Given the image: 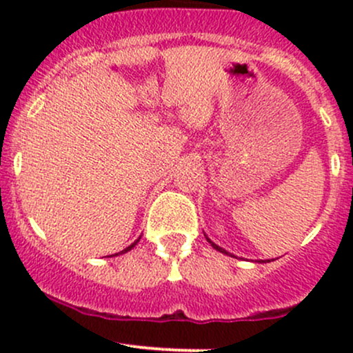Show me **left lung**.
I'll return each mask as SVG.
<instances>
[{"instance_id": "obj_1", "label": "left lung", "mask_w": 353, "mask_h": 353, "mask_svg": "<svg viewBox=\"0 0 353 353\" xmlns=\"http://www.w3.org/2000/svg\"><path fill=\"white\" fill-rule=\"evenodd\" d=\"M208 243H210V244H212V245H213V249H216V251H220V252H223V254H229V252H227V251H225V249H222V248H220V245H216V244H213V243H212V241H210V239H208Z\"/></svg>"}]
</instances>
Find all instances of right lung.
Instances as JSON below:
<instances>
[{
	"label": "right lung",
	"mask_w": 353,
	"mask_h": 353,
	"mask_svg": "<svg viewBox=\"0 0 353 353\" xmlns=\"http://www.w3.org/2000/svg\"><path fill=\"white\" fill-rule=\"evenodd\" d=\"M138 241H140V239H138ZM138 241H134V243H133V244H131V245H128V248H126V249H123V251H121V254H123V252H128V251H130V249H133V248H134V245H137V244H138ZM114 256H117V254H114Z\"/></svg>",
	"instance_id": "obj_1"
}]
</instances>
